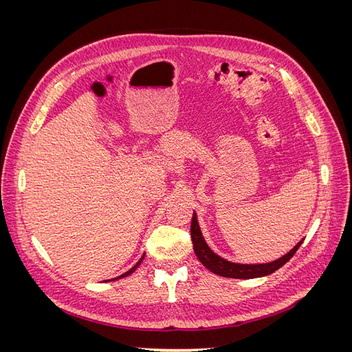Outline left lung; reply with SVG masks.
<instances>
[{"mask_svg": "<svg viewBox=\"0 0 352 352\" xmlns=\"http://www.w3.org/2000/svg\"><path fill=\"white\" fill-rule=\"evenodd\" d=\"M190 238H192L194 251H195L197 258L201 261V264L214 274L223 276V278H232V279H255V278H263V276L274 273L276 270L280 269L283 264H286L294 257V254L298 251V248H300L302 243V241H300L289 252L285 254L283 257L274 260L272 263H264V264L232 263V261L221 258L220 255H217L208 247L204 236H202V232L199 229L195 211L192 216V223H190Z\"/></svg>", "mask_w": 352, "mask_h": 352, "instance_id": "1", "label": "left lung"}]
</instances>
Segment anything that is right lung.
I'll use <instances>...</instances> for the list:
<instances>
[{
    "label": "right lung",
    "mask_w": 352,
    "mask_h": 352,
    "mask_svg": "<svg viewBox=\"0 0 352 352\" xmlns=\"http://www.w3.org/2000/svg\"><path fill=\"white\" fill-rule=\"evenodd\" d=\"M144 257H145V254H144V255H142V258H141V260H140V261H138V263H136V264H135V265H133V267H132V269H131V270H127V272H126V273H123V274H120V276H119V278H114V279H110V280H117V279H122V278H126V276H129V274H132V273H133V272H135V270H136V269H138V265H140V264H141V263H142V260H144Z\"/></svg>",
    "instance_id": "add662e5"
}]
</instances>
